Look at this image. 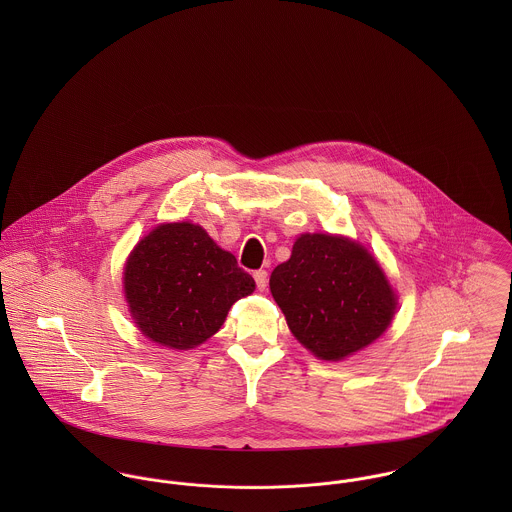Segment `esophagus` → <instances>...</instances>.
<instances>
[{"label":"esophagus","mask_w":512,"mask_h":512,"mask_svg":"<svg viewBox=\"0 0 512 512\" xmlns=\"http://www.w3.org/2000/svg\"><path fill=\"white\" fill-rule=\"evenodd\" d=\"M254 280H256L258 290L264 292L266 286H268V272H266V270H256V272H254Z\"/></svg>","instance_id":"esophagus-1"}]
</instances>
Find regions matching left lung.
Segmentation results:
<instances>
[{
	"label": "left lung",
	"instance_id": "8db88e82",
	"mask_svg": "<svg viewBox=\"0 0 512 512\" xmlns=\"http://www.w3.org/2000/svg\"><path fill=\"white\" fill-rule=\"evenodd\" d=\"M270 290L295 339L323 361H341L392 321L396 295L361 244L329 234H301L292 258L270 276Z\"/></svg>",
	"mask_w": 512,
	"mask_h": 512
}]
</instances>
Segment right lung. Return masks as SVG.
<instances>
[{
	"label": "right lung",
	"instance_id": "add662e5",
	"mask_svg": "<svg viewBox=\"0 0 512 512\" xmlns=\"http://www.w3.org/2000/svg\"><path fill=\"white\" fill-rule=\"evenodd\" d=\"M256 284L197 224H161L134 248L124 270L130 311L151 341L193 349L215 335L228 309Z\"/></svg>",
	"mask_w": 512,
	"mask_h": 512
}]
</instances>
